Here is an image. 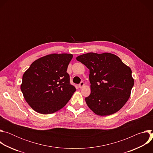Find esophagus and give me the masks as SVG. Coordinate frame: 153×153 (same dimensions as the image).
I'll use <instances>...</instances> for the list:
<instances>
[{
    "label": "esophagus",
    "instance_id": "esophagus-1",
    "mask_svg": "<svg viewBox=\"0 0 153 153\" xmlns=\"http://www.w3.org/2000/svg\"><path fill=\"white\" fill-rule=\"evenodd\" d=\"M84 85H85L84 82H81L79 83V87L80 88H83V87L84 86Z\"/></svg>",
    "mask_w": 153,
    "mask_h": 153
}]
</instances>
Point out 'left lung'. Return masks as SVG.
<instances>
[{
    "label": "left lung",
    "instance_id": "obj_1",
    "mask_svg": "<svg viewBox=\"0 0 153 153\" xmlns=\"http://www.w3.org/2000/svg\"><path fill=\"white\" fill-rule=\"evenodd\" d=\"M77 60L90 70L91 94L85 98L97 115L113 114L124 106L131 95L134 80L131 68L115 54L89 53Z\"/></svg>",
    "mask_w": 153,
    "mask_h": 153
}]
</instances>
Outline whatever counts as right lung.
<instances>
[{"label": "right lung", "mask_w": 153, "mask_h": 153, "mask_svg": "<svg viewBox=\"0 0 153 153\" xmlns=\"http://www.w3.org/2000/svg\"><path fill=\"white\" fill-rule=\"evenodd\" d=\"M71 54H51L40 57L24 73L20 89L26 102L40 114L55 113L65 106L76 89L67 70Z\"/></svg>", "instance_id": "right-lung-1"}]
</instances>
